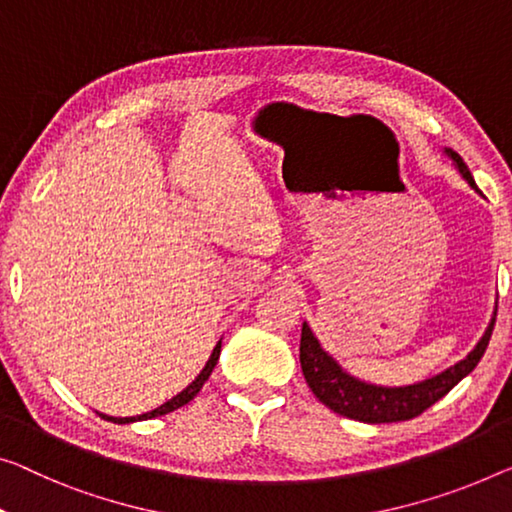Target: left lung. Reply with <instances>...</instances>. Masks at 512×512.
<instances>
[{
  "label": "left lung",
  "instance_id": "8db88e82",
  "mask_svg": "<svg viewBox=\"0 0 512 512\" xmlns=\"http://www.w3.org/2000/svg\"><path fill=\"white\" fill-rule=\"evenodd\" d=\"M446 156L453 160L464 181L474 190H478L476 181L471 177L469 167L460 158V154L453 149H446ZM494 322H497V308H494V317L490 326L485 329L483 338L478 340V345L471 349L467 358H462L460 363L451 365V368L439 372V375L409 386H377L352 377L349 372L340 368L338 361L329 352H324L319 340L315 338V333L310 331V326L303 324L301 370L310 391L317 395L319 402L335 411V414L354 418V421L361 423L409 421V418L421 416L425 409H430L434 402L444 398L457 381H462L476 368L487 345H490Z\"/></svg>",
  "mask_w": 512,
  "mask_h": 512
}]
</instances>
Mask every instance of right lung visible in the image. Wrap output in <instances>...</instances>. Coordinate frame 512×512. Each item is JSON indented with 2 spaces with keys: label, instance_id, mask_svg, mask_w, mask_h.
Instances as JSON below:
<instances>
[{
  "label": "right lung",
  "instance_id": "1",
  "mask_svg": "<svg viewBox=\"0 0 512 512\" xmlns=\"http://www.w3.org/2000/svg\"><path fill=\"white\" fill-rule=\"evenodd\" d=\"M218 356H220V340H218V345L213 347V352H211V356H209V361H207V365H204L202 368V372L200 375L195 377V381H190V384L183 388L181 393H177L174 395L172 400H167V402H163L160 404V407H156V409H151V411H147V414H140V416H128V418H114V416H108V414H101V418H105V421H112V423H119V425H124V423H135V421H147V418H158V416H165V414H170V411H174V409H179V407H183V404H188L190 400L195 398L197 393L202 391V386H204V381H207L209 377H211V372H213V368H216V363H218Z\"/></svg>",
  "mask_w": 512,
  "mask_h": 512
}]
</instances>
